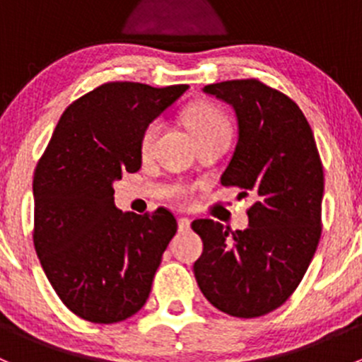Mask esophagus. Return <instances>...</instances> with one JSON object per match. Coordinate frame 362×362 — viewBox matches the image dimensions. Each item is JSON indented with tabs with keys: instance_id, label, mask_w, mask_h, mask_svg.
<instances>
[{
	"instance_id": "1",
	"label": "esophagus",
	"mask_w": 362,
	"mask_h": 362,
	"mask_svg": "<svg viewBox=\"0 0 362 362\" xmlns=\"http://www.w3.org/2000/svg\"><path fill=\"white\" fill-rule=\"evenodd\" d=\"M191 229V218L187 217H180L178 218V231L180 233H185Z\"/></svg>"
}]
</instances>
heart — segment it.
I'll return each instance as SVG.
<instances>
[{
  "label": "heart",
  "mask_w": 362,
  "mask_h": 362,
  "mask_svg": "<svg viewBox=\"0 0 362 362\" xmlns=\"http://www.w3.org/2000/svg\"><path fill=\"white\" fill-rule=\"evenodd\" d=\"M184 120L191 133L194 134L196 141H203L206 138H231V122L228 115L214 103L203 101V103L191 105L184 112ZM160 127H163V120L152 119L141 131L140 154L144 158H148L154 152ZM192 192H194V187L187 185V187H178L173 196L180 204H187L192 199Z\"/></svg>",
  "instance_id": "obj_1"
}]
</instances>
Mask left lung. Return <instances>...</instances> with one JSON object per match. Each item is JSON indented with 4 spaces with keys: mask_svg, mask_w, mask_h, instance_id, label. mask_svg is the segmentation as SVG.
Listing matches in <instances>:
<instances>
[{
    "mask_svg": "<svg viewBox=\"0 0 362 362\" xmlns=\"http://www.w3.org/2000/svg\"><path fill=\"white\" fill-rule=\"evenodd\" d=\"M203 90L231 105L238 119V144L221 184L254 203L243 231L211 218L192 222L203 240L194 276L215 308L254 319L282 306L312 262L322 233V160L306 117L280 90L257 78Z\"/></svg>",
    "mask_w": 362,
    "mask_h": 362,
    "instance_id": "8db88e82",
    "label": "left lung"
}]
</instances>
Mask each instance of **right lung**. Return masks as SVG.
Returning a JSON list of instances; mask_svg holds the SVG:
<instances>
[{
  "instance_id": "right-lung-1",
  "label": "right lung",
  "mask_w": 362,
  "mask_h": 362,
  "mask_svg": "<svg viewBox=\"0 0 362 362\" xmlns=\"http://www.w3.org/2000/svg\"><path fill=\"white\" fill-rule=\"evenodd\" d=\"M185 89L96 87L64 110L36 164V255L61 301L83 320L120 322L147 303L177 218L163 206L145 215L117 210L112 184L140 170L141 131Z\"/></svg>"
}]
</instances>
